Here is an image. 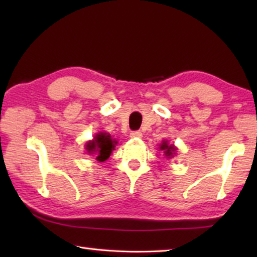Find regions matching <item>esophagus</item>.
<instances>
[{
	"mask_svg": "<svg viewBox=\"0 0 257 257\" xmlns=\"http://www.w3.org/2000/svg\"><path fill=\"white\" fill-rule=\"evenodd\" d=\"M130 137H132V138H142L143 134H142V132H139V130H136V132L130 133Z\"/></svg>",
	"mask_w": 257,
	"mask_h": 257,
	"instance_id": "34e87169",
	"label": "esophagus"
}]
</instances>
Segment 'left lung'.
<instances>
[{
  "label": "left lung",
  "instance_id": "left-lung-1",
  "mask_svg": "<svg viewBox=\"0 0 257 257\" xmlns=\"http://www.w3.org/2000/svg\"><path fill=\"white\" fill-rule=\"evenodd\" d=\"M160 150L163 151L165 158H167V159H171V158H173V155H176L177 147H176L175 145H173V144L169 145L168 141H163L162 144L160 145Z\"/></svg>",
  "mask_w": 257,
  "mask_h": 257
}]
</instances>
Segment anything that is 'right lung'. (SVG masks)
Listing matches in <instances>:
<instances>
[{"mask_svg":"<svg viewBox=\"0 0 257 257\" xmlns=\"http://www.w3.org/2000/svg\"><path fill=\"white\" fill-rule=\"evenodd\" d=\"M116 143L118 142L115 139L111 138L110 134L98 133L93 141L87 143L86 150L89 154H93L98 162H104V161L110 158Z\"/></svg>","mask_w":257,"mask_h":257,"instance_id":"right-lung-1","label":"right lung"}]
</instances>
